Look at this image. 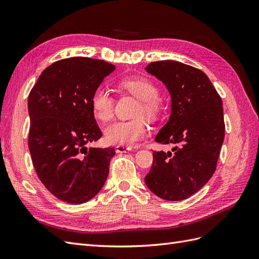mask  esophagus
<instances>
[{"label": "esophagus", "instance_id": "34e87169", "mask_svg": "<svg viewBox=\"0 0 259 259\" xmlns=\"http://www.w3.org/2000/svg\"><path fill=\"white\" fill-rule=\"evenodd\" d=\"M131 150H132V147H127V146H116L115 147V151L117 153H126Z\"/></svg>", "mask_w": 259, "mask_h": 259}]
</instances>
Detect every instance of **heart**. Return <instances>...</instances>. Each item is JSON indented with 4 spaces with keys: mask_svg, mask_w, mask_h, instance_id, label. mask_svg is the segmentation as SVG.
<instances>
[{
    "mask_svg": "<svg viewBox=\"0 0 259 259\" xmlns=\"http://www.w3.org/2000/svg\"><path fill=\"white\" fill-rule=\"evenodd\" d=\"M123 89L128 91L139 100L142 106L138 115H146L150 119L158 116L161 106L158 101L159 90L156 85L145 77H127L120 82ZM91 109L94 116L100 121L110 120L114 111V98L105 86L95 89L91 96ZM149 134L148 124L142 120L117 121L105 130V137L108 143L119 146H133L146 138Z\"/></svg>",
    "mask_w": 259,
    "mask_h": 259,
    "instance_id": "obj_1",
    "label": "heart"
}]
</instances>
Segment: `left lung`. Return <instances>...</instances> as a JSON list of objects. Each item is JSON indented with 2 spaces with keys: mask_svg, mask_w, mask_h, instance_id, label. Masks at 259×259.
I'll return each mask as SVG.
<instances>
[{
  "mask_svg": "<svg viewBox=\"0 0 259 259\" xmlns=\"http://www.w3.org/2000/svg\"><path fill=\"white\" fill-rule=\"evenodd\" d=\"M147 72L167 88L171 113L155 142L174 144L171 152L154 151L147 187L168 201L191 197L216 170L225 138L223 101L200 69L174 60L150 62Z\"/></svg>",
  "mask_w": 259,
  "mask_h": 259,
  "instance_id": "left-lung-1",
  "label": "left lung"
}]
</instances>
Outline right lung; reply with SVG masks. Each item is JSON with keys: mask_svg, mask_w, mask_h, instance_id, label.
I'll list each match as a JSON object with an SVG mask.
<instances>
[{"mask_svg": "<svg viewBox=\"0 0 259 259\" xmlns=\"http://www.w3.org/2000/svg\"><path fill=\"white\" fill-rule=\"evenodd\" d=\"M114 69L105 60L61 59L44 70L29 94L31 159L46 189L64 202H88L108 177L114 148L85 145L103 135L91 96Z\"/></svg>", "mask_w": 259, "mask_h": 259, "instance_id": "obj_1", "label": "right lung"}]
</instances>
